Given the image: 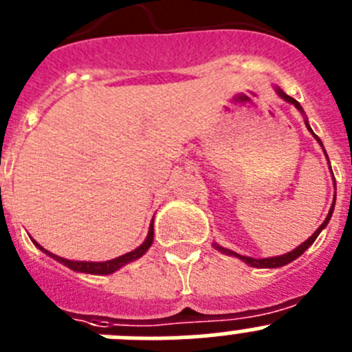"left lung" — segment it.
<instances>
[{
    "mask_svg": "<svg viewBox=\"0 0 352 352\" xmlns=\"http://www.w3.org/2000/svg\"><path fill=\"white\" fill-rule=\"evenodd\" d=\"M275 91H276V95L280 96L282 100L289 102V104H292V105H294V107L298 109V111H300L301 116H303V120H305V125H307V129H309L310 132H312V129H310V125H309V120H307V116H305L303 107H301V105L298 104V102L294 100V98H292V96L285 95V93L282 91V89L278 88V86H275ZM312 135H314V138H316V141L319 142V144H321V148L324 149V146H322L321 139L317 138V135H316V133H314V132H312ZM324 155H326V149H324ZM326 158H328V155H326ZM328 162H329V160H328ZM329 169H331V166H329ZM331 174H333V173H331ZM333 182H335V178H333ZM335 190H337V185H335ZM335 201H337V192H335L333 203H331V208H329L328 214H326L324 222H322L321 226L317 227V231L314 232V234L310 236V238L307 239V241H303V243H301L300 247H296V248H294V250L287 252V254H282V256H276V257H264V259H256V257H248V256H241V254H236V252L229 250V248H223L222 245H219V243H213V247L217 248V250H219V252H222V254H226V256L238 257L239 261H243L245 264H248V266H252V268H282V266H285V264H289V263H292V261H294V259H298V257H300L301 254H303V252L307 250V248H309L310 245L314 243V241H316L317 236L321 234V231H322V229H324L326 226H328L329 219H331V214H333V210H335Z\"/></svg>",
    "mask_w": 352,
    "mask_h": 352,
    "instance_id": "left-lung-1",
    "label": "left lung"
}]
</instances>
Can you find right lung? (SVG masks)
<instances>
[{"label":"right lung","instance_id":"1","mask_svg":"<svg viewBox=\"0 0 352 352\" xmlns=\"http://www.w3.org/2000/svg\"><path fill=\"white\" fill-rule=\"evenodd\" d=\"M153 220H151V223H149V229H148V236H146V239L142 241L141 245H139L135 250L129 252V254H125V256H120L116 257V259H111V261H104V263H91V261H70V259H65V257H60L56 256V254H52V252L45 250V248L42 247V245H38L36 241H33V243L36 245V247L40 248V250L43 252V254H47L49 257H52L54 261H58V263H61L63 266H67V268L74 270V272L77 273H88V275H111V273L118 272L120 268H123V266H126L129 263H133V261H138L139 257H142L148 252V248L151 247V243H153Z\"/></svg>","mask_w":352,"mask_h":352}]
</instances>
